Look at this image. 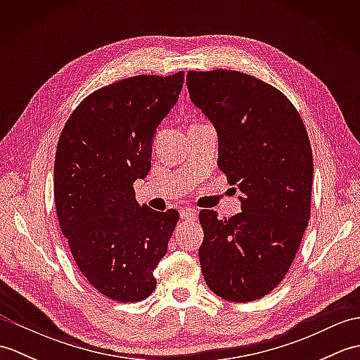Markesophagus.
Returning <instances> with one entry per match:
<instances>
[{
	"mask_svg": "<svg viewBox=\"0 0 360 360\" xmlns=\"http://www.w3.org/2000/svg\"><path fill=\"white\" fill-rule=\"evenodd\" d=\"M179 215L182 219H195L196 218V210L192 207H184L181 212Z\"/></svg>",
	"mask_w": 360,
	"mask_h": 360,
	"instance_id": "1",
	"label": "esophagus"
}]
</instances>
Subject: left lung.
<instances>
[{
	"mask_svg": "<svg viewBox=\"0 0 360 360\" xmlns=\"http://www.w3.org/2000/svg\"><path fill=\"white\" fill-rule=\"evenodd\" d=\"M192 102L218 133V167L238 186L241 212L204 209L200 263L218 297L246 303L285 278L308 227L314 164L307 128L269 83L227 70L188 71Z\"/></svg>",
	"mask_w": 360,
	"mask_h": 360,
	"instance_id": "left-lung-1",
	"label": "left lung"
}]
</instances>
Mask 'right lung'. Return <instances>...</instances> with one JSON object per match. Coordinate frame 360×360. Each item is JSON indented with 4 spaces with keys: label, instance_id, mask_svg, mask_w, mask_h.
<instances>
[{
    "label": "right lung",
    "instance_id": "add662e5",
    "mask_svg": "<svg viewBox=\"0 0 360 360\" xmlns=\"http://www.w3.org/2000/svg\"><path fill=\"white\" fill-rule=\"evenodd\" d=\"M184 72L134 75L94 91L60 134L53 200L60 229L91 286L111 300H145L179 219L136 201L151 168L156 128L174 106Z\"/></svg>",
    "mask_w": 360,
    "mask_h": 360
}]
</instances>
